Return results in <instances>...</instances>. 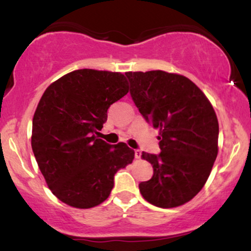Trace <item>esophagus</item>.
<instances>
[{
	"mask_svg": "<svg viewBox=\"0 0 251 251\" xmlns=\"http://www.w3.org/2000/svg\"><path fill=\"white\" fill-rule=\"evenodd\" d=\"M134 157L137 158V159H140V158H142V151H140V150H135Z\"/></svg>",
	"mask_w": 251,
	"mask_h": 251,
	"instance_id": "obj_1",
	"label": "esophagus"
}]
</instances>
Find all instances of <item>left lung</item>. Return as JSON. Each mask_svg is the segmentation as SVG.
Wrapping results in <instances>:
<instances>
[{
    "mask_svg": "<svg viewBox=\"0 0 251 251\" xmlns=\"http://www.w3.org/2000/svg\"><path fill=\"white\" fill-rule=\"evenodd\" d=\"M125 75L140 114L159 129L160 153L143 152L153 176L139 184L142 196L158 208L183 205L203 188L217 157L220 128L214 107L179 74L150 71Z\"/></svg>",
    "mask_w": 251,
    "mask_h": 251,
    "instance_id": "1",
    "label": "left lung"
}]
</instances>
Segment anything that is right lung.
I'll use <instances>...</instances> for the list:
<instances>
[{"mask_svg":"<svg viewBox=\"0 0 251 251\" xmlns=\"http://www.w3.org/2000/svg\"><path fill=\"white\" fill-rule=\"evenodd\" d=\"M128 93L117 72L77 70L46 89L33 118L31 149L50 191L79 209L99 205L114 186V175L132 163L125 143L99 139L107 109Z\"/></svg>","mask_w":251,"mask_h":251,"instance_id":"obj_1","label":"right lung"}]
</instances>
